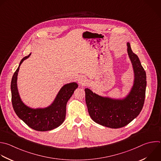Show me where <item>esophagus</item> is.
I'll use <instances>...</instances> for the list:
<instances>
[{
  "label": "esophagus",
  "instance_id": "esophagus-1",
  "mask_svg": "<svg viewBox=\"0 0 161 161\" xmlns=\"http://www.w3.org/2000/svg\"><path fill=\"white\" fill-rule=\"evenodd\" d=\"M78 83L80 85H85L86 83V79L85 76H81L78 78Z\"/></svg>",
  "mask_w": 161,
  "mask_h": 161
}]
</instances>
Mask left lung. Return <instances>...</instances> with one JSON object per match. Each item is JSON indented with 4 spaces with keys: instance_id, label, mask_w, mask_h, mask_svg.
Wrapping results in <instances>:
<instances>
[{
    "instance_id": "left-lung-1",
    "label": "left lung",
    "mask_w": 161,
    "mask_h": 161,
    "mask_svg": "<svg viewBox=\"0 0 161 161\" xmlns=\"http://www.w3.org/2000/svg\"><path fill=\"white\" fill-rule=\"evenodd\" d=\"M127 51L133 71L134 82L129 94L123 99L102 97L85 88V100L90 116L95 123L111 128L125 126L136 118L144 104L146 73L129 42Z\"/></svg>"
}]
</instances>
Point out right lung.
Segmentation results:
<instances>
[{
  "label": "right lung",
  "mask_w": 161,
  "mask_h": 161,
  "mask_svg": "<svg viewBox=\"0 0 161 161\" xmlns=\"http://www.w3.org/2000/svg\"><path fill=\"white\" fill-rule=\"evenodd\" d=\"M30 55L31 53L22 59L12 78L11 89L13 107L17 116L31 128L39 131L52 130L59 127L64 122L66 118L67 102L78 85L75 82L64 85L52 103L47 108H30L21 100L17 86L19 66Z\"/></svg>",
  "instance_id": "obj_1"
}]
</instances>
